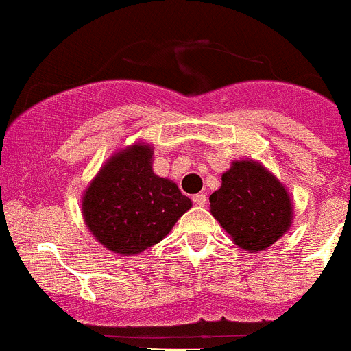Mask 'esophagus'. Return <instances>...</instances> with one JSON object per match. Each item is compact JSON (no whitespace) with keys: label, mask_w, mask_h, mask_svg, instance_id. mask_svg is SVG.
<instances>
[{"label":"esophagus","mask_w":351,"mask_h":351,"mask_svg":"<svg viewBox=\"0 0 351 351\" xmlns=\"http://www.w3.org/2000/svg\"><path fill=\"white\" fill-rule=\"evenodd\" d=\"M193 201H194V204H197V206H204V204H206V201H208V197H206V194H204V193H197V194H194V196H193Z\"/></svg>","instance_id":"1"}]
</instances>
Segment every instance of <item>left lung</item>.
<instances>
[{
  "mask_svg": "<svg viewBox=\"0 0 351 351\" xmlns=\"http://www.w3.org/2000/svg\"><path fill=\"white\" fill-rule=\"evenodd\" d=\"M211 215L239 247L268 249L292 223V201L275 176L252 160L234 162L210 196Z\"/></svg>",
  "mask_w": 351,
  "mask_h": 351,
  "instance_id": "8db88e82",
  "label": "left lung"
}]
</instances>
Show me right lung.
<instances>
[{"mask_svg": "<svg viewBox=\"0 0 351 351\" xmlns=\"http://www.w3.org/2000/svg\"><path fill=\"white\" fill-rule=\"evenodd\" d=\"M191 208L172 180L152 171V148L133 145L114 155L83 196L85 223L117 254H138L160 242Z\"/></svg>", "mask_w": 351, "mask_h": 351, "instance_id": "add662e5", "label": "right lung"}]
</instances>
